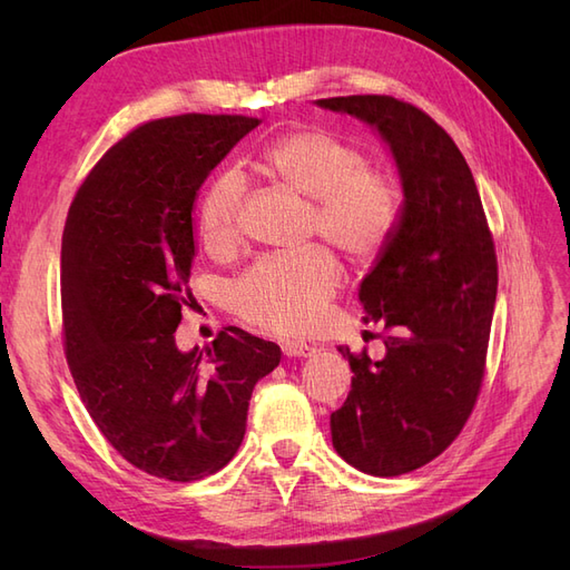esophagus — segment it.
Masks as SVG:
<instances>
[{"label":"esophagus","instance_id":"esophagus-1","mask_svg":"<svg viewBox=\"0 0 570 570\" xmlns=\"http://www.w3.org/2000/svg\"><path fill=\"white\" fill-rule=\"evenodd\" d=\"M283 354L285 356H312V354H316V347H314V344H306V342H299V340H285L283 342Z\"/></svg>","mask_w":570,"mask_h":570}]
</instances>
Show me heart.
<instances>
[{
    "label": "heart",
    "mask_w": 570,
    "mask_h": 570,
    "mask_svg": "<svg viewBox=\"0 0 570 570\" xmlns=\"http://www.w3.org/2000/svg\"><path fill=\"white\" fill-rule=\"evenodd\" d=\"M256 166L275 183L312 202L308 233L344 256L366 262L387 245L402 209L394 178L368 166L364 149L344 137L302 128L281 135L258 154ZM245 183L218 174L199 199V235L212 254H228L239 239ZM340 287L337 258L325 247L258 258L230 285V308L245 323L275 335L316 327Z\"/></svg>",
    "instance_id": "b5f03b06"
}]
</instances>
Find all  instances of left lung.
<instances>
[{
	"mask_svg": "<svg viewBox=\"0 0 570 570\" xmlns=\"http://www.w3.org/2000/svg\"><path fill=\"white\" fill-rule=\"evenodd\" d=\"M375 126L400 166L404 204L361 283L366 323H383L385 358L347 356L352 390L331 413L337 454L392 478L440 456L471 419L485 381L497 254L469 164L440 124L390 95L318 99Z\"/></svg>",
	"mask_w": 570,
	"mask_h": 570,
	"instance_id": "1",
	"label": "left lung"
}]
</instances>
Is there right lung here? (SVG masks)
I'll return each mask as SVG.
<instances>
[{"label":"right lung","mask_w":570,"mask_h":570,"mask_svg":"<svg viewBox=\"0 0 570 570\" xmlns=\"http://www.w3.org/2000/svg\"><path fill=\"white\" fill-rule=\"evenodd\" d=\"M262 120L183 114L111 145L78 187L61 237L68 368L99 433L135 469L174 482L220 471L245 438L254 385L275 342L235 325L180 352L193 302V214L214 166Z\"/></svg>","instance_id":"right-lung-1"}]
</instances>
